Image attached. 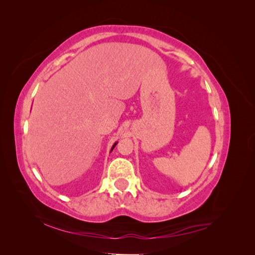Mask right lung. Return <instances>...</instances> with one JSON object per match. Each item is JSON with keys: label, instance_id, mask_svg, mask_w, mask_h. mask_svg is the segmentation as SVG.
Returning <instances> with one entry per match:
<instances>
[{"label": "right lung", "instance_id": "obj_1", "mask_svg": "<svg viewBox=\"0 0 255 255\" xmlns=\"http://www.w3.org/2000/svg\"><path fill=\"white\" fill-rule=\"evenodd\" d=\"M116 144H117V142H115V143H114V145L112 146V150H111V151H113V149L115 148V146H116Z\"/></svg>", "mask_w": 255, "mask_h": 255}]
</instances>
